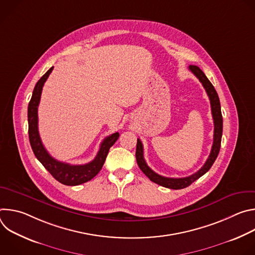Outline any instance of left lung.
Instances as JSON below:
<instances>
[{"label": "left lung", "mask_w": 255, "mask_h": 255, "mask_svg": "<svg viewBox=\"0 0 255 255\" xmlns=\"http://www.w3.org/2000/svg\"><path fill=\"white\" fill-rule=\"evenodd\" d=\"M189 69L193 72V74L199 79V81L202 83L203 87L205 88L207 95L210 99L211 103V110H212V116L214 120V141L212 145V149L210 152V155L208 159L206 160L205 164L195 173L192 175L186 176V177H165L162 176L155 171H153L146 163L144 159L143 155V145L140 139H137V145H136V160L137 164L140 167V169L143 171V173L146 175L153 183L162 186L164 188L172 189V190H180L189 187L191 184H193L195 180H197L199 177L204 175L213 165L215 162L218 154H219L220 147H221V139H222V131H223V118L221 113V105L220 100L218 97V94L211 84V82L208 80V78L205 76L202 69L198 67L197 65H190Z\"/></svg>", "instance_id": "8db88e82"}]
</instances>
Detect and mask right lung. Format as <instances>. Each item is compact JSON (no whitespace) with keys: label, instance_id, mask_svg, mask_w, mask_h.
<instances>
[{"label":"right lung","instance_id":"1","mask_svg":"<svg viewBox=\"0 0 255 255\" xmlns=\"http://www.w3.org/2000/svg\"><path fill=\"white\" fill-rule=\"evenodd\" d=\"M53 69V66L50 67L45 75L36 84L32 98L28 105V134L29 141L31 144L32 150L42 165L49 171V173L59 183L65 186H78L82 185L87 181L91 180L95 177L99 171L102 169L106 157L108 155L109 149H110L114 143L119 138V133H113L107 136L103 142L101 143L100 149L96 157L89 163L80 164V165H72L69 163L61 162L53 158L45 149L44 145L39 136L38 132V105L40 102L42 88L44 83L48 79L49 75Z\"/></svg>","mask_w":255,"mask_h":255}]
</instances>
